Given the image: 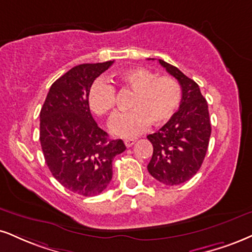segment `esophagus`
I'll list each match as a JSON object with an SVG mask.
<instances>
[{
  "label": "esophagus",
  "instance_id": "1",
  "mask_svg": "<svg viewBox=\"0 0 252 252\" xmlns=\"http://www.w3.org/2000/svg\"><path fill=\"white\" fill-rule=\"evenodd\" d=\"M134 142H135V139H126V140H125L126 147H131V146L134 144Z\"/></svg>",
  "mask_w": 252,
  "mask_h": 252
}]
</instances>
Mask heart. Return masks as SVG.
Here are the masks:
<instances>
[{
  "label": "heart",
  "instance_id": "heart-1",
  "mask_svg": "<svg viewBox=\"0 0 252 252\" xmlns=\"http://www.w3.org/2000/svg\"><path fill=\"white\" fill-rule=\"evenodd\" d=\"M118 82L134 92L132 111L118 113L112 118L110 129L114 135L131 138L150 125H162L179 110L182 100L180 84L170 77H157L145 67H132L121 71ZM117 91L111 83L99 78L89 90V106L98 116H108L116 107Z\"/></svg>",
  "mask_w": 252,
  "mask_h": 252
}]
</instances>
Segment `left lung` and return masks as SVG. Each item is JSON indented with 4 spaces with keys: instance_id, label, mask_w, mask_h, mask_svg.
I'll use <instances>...</instances> for the list:
<instances>
[{
    "instance_id": "8db88e82",
    "label": "left lung",
    "mask_w": 252,
    "mask_h": 252,
    "mask_svg": "<svg viewBox=\"0 0 252 252\" xmlns=\"http://www.w3.org/2000/svg\"><path fill=\"white\" fill-rule=\"evenodd\" d=\"M159 63L178 79L182 90L179 111L158 132L147 135L153 155L147 169L154 179L166 186L190 180L198 172L206 157L212 134L207 100L194 80L178 67L162 60Z\"/></svg>"
}]
</instances>
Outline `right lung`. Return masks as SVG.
Listing matches in <instances>:
<instances>
[{
    "label": "right lung",
    "instance_id": "1",
    "mask_svg": "<svg viewBox=\"0 0 252 252\" xmlns=\"http://www.w3.org/2000/svg\"><path fill=\"white\" fill-rule=\"evenodd\" d=\"M113 61L80 64L52 84L39 113V141L54 178L83 196L100 194L112 180V161L126 146L98 127L89 90Z\"/></svg>",
    "mask_w": 252,
    "mask_h": 252
}]
</instances>
